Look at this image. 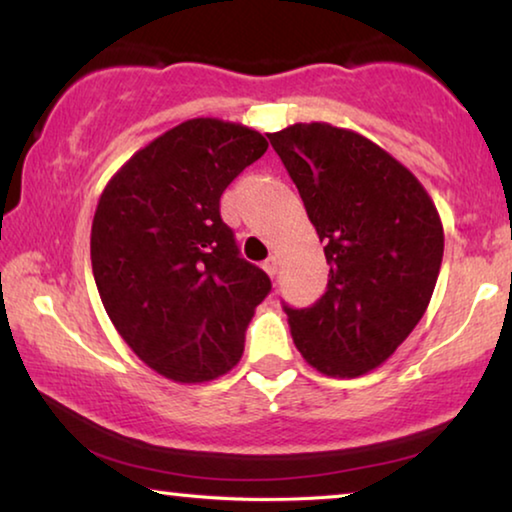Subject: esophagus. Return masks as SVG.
<instances>
[{
    "instance_id": "34e87169",
    "label": "esophagus",
    "mask_w": 512,
    "mask_h": 512,
    "mask_svg": "<svg viewBox=\"0 0 512 512\" xmlns=\"http://www.w3.org/2000/svg\"><path fill=\"white\" fill-rule=\"evenodd\" d=\"M263 270L270 274V277H274V274H277V270H279V261H277V256H270L267 258V261L263 263Z\"/></svg>"
}]
</instances>
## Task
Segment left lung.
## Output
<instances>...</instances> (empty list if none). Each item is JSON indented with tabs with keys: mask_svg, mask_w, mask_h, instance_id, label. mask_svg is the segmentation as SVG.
I'll use <instances>...</instances> for the list:
<instances>
[{
	"mask_svg": "<svg viewBox=\"0 0 512 512\" xmlns=\"http://www.w3.org/2000/svg\"><path fill=\"white\" fill-rule=\"evenodd\" d=\"M267 139L332 265L311 309L283 306L290 334L322 375H366L428 309L444 256L442 217L419 178L355 130L293 123Z\"/></svg>",
	"mask_w": 512,
	"mask_h": 512,
	"instance_id": "1",
	"label": "left lung"
}]
</instances>
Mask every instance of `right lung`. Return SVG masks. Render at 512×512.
<instances>
[{
	"mask_svg": "<svg viewBox=\"0 0 512 512\" xmlns=\"http://www.w3.org/2000/svg\"><path fill=\"white\" fill-rule=\"evenodd\" d=\"M265 151L261 132L201 116L139 148L100 194L91 265L102 306L130 350L167 380L203 384L229 373L270 293L219 215L222 192Z\"/></svg>",
	"mask_w": 512,
	"mask_h": 512,
	"instance_id": "right-lung-1",
	"label": "right lung"
}]
</instances>
